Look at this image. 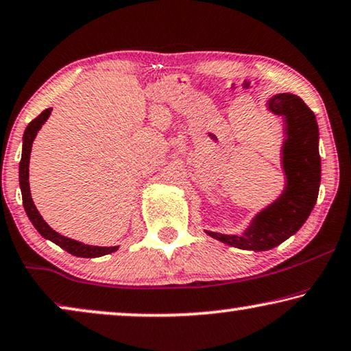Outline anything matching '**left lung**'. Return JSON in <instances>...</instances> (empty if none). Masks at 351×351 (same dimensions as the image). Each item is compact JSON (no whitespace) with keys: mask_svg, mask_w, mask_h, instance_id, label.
Here are the masks:
<instances>
[{"mask_svg":"<svg viewBox=\"0 0 351 351\" xmlns=\"http://www.w3.org/2000/svg\"><path fill=\"white\" fill-rule=\"evenodd\" d=\"M267 110L283 117L281 165L286 182L280 197L261 210L240 235L205 230L211 239L240 250L267 251L294 235L312 213L322 181V159L317 117L302 98L276 93L267 100Z\"/></svg>","mask_w":351,"mask_h":351,"instance_id":"obj_1","label":"left lung"}]
</instances>
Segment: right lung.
<instances>
[{
  "mask_svg": "<svg viewBox=\"0 0 351 351\" xmlns=\"http://www.w3.org/2000/svg\"><path fill=\"white\" fill-rule=\"evenodd\" d=\"M52 108H47L44 110L41 114H39L36 119H33L25 128V133H23V143H22V159L21 165H19V182H21V191H22V200H23V208L27 211V216L32 221L39 234H41L44 239L53 241V243L60 246L68 253L73 256H77V258H100V256L110 254L117 251L119 246H95V245H86L82 241L68 239L65 235H60L58 232L51 229L46 221L43 219V216L39 215L36 206L33 204L32 194H29V182H28V167H29V152H32V146L34 138H36L39 128L44 125V122L49 119L51 116Z\"/></svg>",
  "mask_w": 351,
  "mask_h": 351,
  "instance_id": "right-lung-1",
  "label": "right lung"
}]
</instances>
